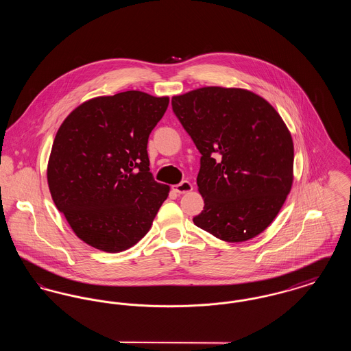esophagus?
Wrapping results in <instances>:
<instances>
[{
    "label": "esophagus",
    "instance_id": "obj_1",
    "mask_svg": "<svg viewBox=\"0 0 351 351\" xmlns=\"http://www.w3.org/2000/svg\"><path fill=\"white\" fill-rule=\"evenodd\" d=\"M172 189H173V192H176L179 195H183V193H186V192H191L193 189V186H192V184L189 183V182L184 180V182L178 184V185H173Z\"/></svg>",
    "mask_w": 351,
    "mask_h": 351
}]
</instances>
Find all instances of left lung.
Masks as SVG:
<instances>
[{
	"instance_id": "left-lung-1",
	"label": "left lung",
	"mask_w": 351,
	"mask_h": 351,
	"mask_svg": "<svg viewBox=\"0 0 351 351\" xmlns=\"http://www.w3.org/2000/svg\"><path fill=\"white\" fill-rule=\"evenodd\" d=\"M171 104L201 154L205 205L195 225L226 242L266 230L293 182V142L279 113L241 88L204 86Z\"/></svg>"
}]
</instances>
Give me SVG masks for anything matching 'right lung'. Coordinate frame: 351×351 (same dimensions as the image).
<instances>
[{
    "mask_svg": "<svg viewBox=\"0 0 351 351\" xmlns=\"http://www.w3.org/2000/svg\"><path fill=\"white\" fill-rule=\"evenodd\" d=\"M168 102L139 90L96 97L59 128L47 166L51 196L89 246L128 250L150 230L169 186L154 180L147 142Z\"/></svg>",
    "mask_w": 351,
    "mask_h": 351,
    "instance_id": "right-lung-1",
    "label": "right lung"
}]
</instances>
